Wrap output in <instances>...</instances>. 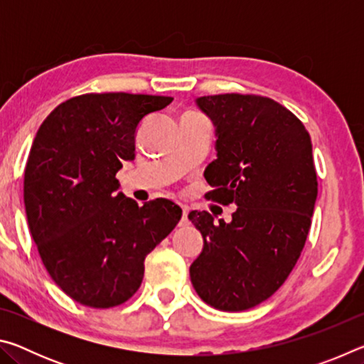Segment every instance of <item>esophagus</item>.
Instances as JSON below:
<instances>
[{"label":"esophagus","instance_id":"obj_1","mask_svg":"<svg viewBox=\"0 0 364 364\" xmlns=\"http://www.w3.org/2000/svg\"><path fill=\"white\" fill-rule=\"evenodd\" d=\"M180 226L186 228L189 226V220H188V207H183V217L180 220Z\"/></svg>","mask_w":364,"mask_h":364}]
</instances>
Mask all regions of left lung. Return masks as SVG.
<instances>
[{
    "label": "left lung",
    "mask_w": 364,
    "mask_h": 364,
    "mask_svg": "<svg viewBox=\"0 0 364 364\" xmlns=\"http://www.w3.org/2000/svg\"><path fill=\"white\" fill-rule=\"evenodd\" d=\"M196 102L217 128L205 197L237 208L230 223L215 225L208 212L188 215L204 237L191 282L217 310H249L284 284L304 250L318 196L311 139L269 97L228 93Z\"/></svg>",
    "instance_id": "obj_1"
}]
</instances>
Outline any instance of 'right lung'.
<instances>
[{
	"mask_svg": "<svg viewBox=\"0 0 364 364\" xmlns=\"http://www.w3.org/2000/svg\"><path fill=\"white\" fill-rule=\"evenodd\" d=\"M168 96L90 93L67 100L36 132L23 175L28 228L53 281L78 304L112 308L138 291L144 258L173 231L168 199L138 205L117 194L134 133Z\"/></svg>",
	"mask_w": 364,
	"mask_h": 364,
	"instance_id": "obj_1",
	"label": "right lung"
}]
</instances>
